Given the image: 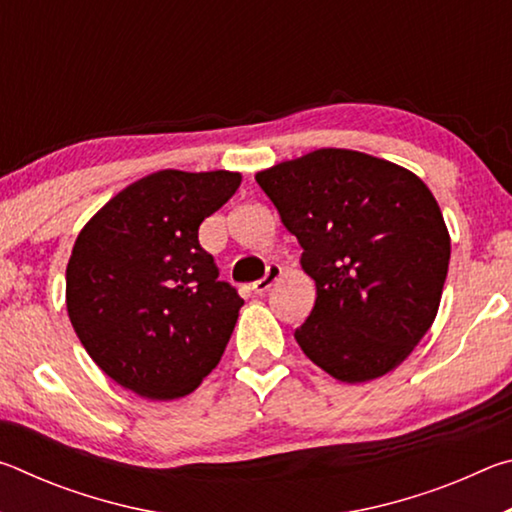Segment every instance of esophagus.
Returning a JSON list of instances; mask_svg holds the SVG:
<instances>
[{"label": "esophagus", "mask_w": 512, "mask_h": 512, "mask_svg": "<svg viewBox=\"0 0 512 512\" xmlns=\"http://www.w3.org/2000/svg\"><path fill=\"white\" fill-rule=\"evenodd\" d=\"M282 277V266L280 264H268V268H266V275L262 277V280H257V282H253V289L257 296H262V293H266L268 289L273 287V284L280 280Z\"/></svg>", "instance_id": "1"}]
</instances>
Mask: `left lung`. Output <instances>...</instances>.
I'll return each mask as SVG.
<instances>
[{
    "mask_svg": "<svg viewBox=\"0 0 512 512\" xmlns=\"http://www.w3.org/2000/svg\"><path fill=\"white\" fill-rule=\"evenodd\" d=\"M255 180L302 248L316 305L296 329L327 375L361 384L395 370L436 320L449 232L413 171L350 149H318Z\"/></svg>",
    "mask_w": 512,
    "mask_h": 512,
    "instance_id": "left-lung-1",
    "label": "left lung"
}]
</instances>
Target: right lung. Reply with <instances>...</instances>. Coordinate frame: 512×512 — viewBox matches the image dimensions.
<instances>
[{
  "mask_svg": "<svg viewBox=\"0 0 512 512\" xmlns=\"http://www.w3.org/2000/svg\"><path fill=\"white\" fill-rule=\"evenodd\" d=\"M237 171L162 169L83 225L67 262V314L92 361L146 400H178L221 361L244 300L219 280L198 228Z\"/></svg>",
  "mask_w": 512,
  "mask_h": 512,
  "instance_id": "1",
  "label": "right lung"
}]
</instances>
